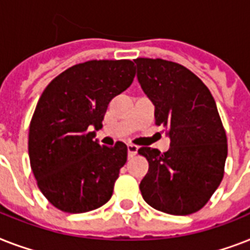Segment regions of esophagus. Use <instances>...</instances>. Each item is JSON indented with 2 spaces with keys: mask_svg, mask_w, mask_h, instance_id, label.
I'll list each match as a JSON object with an SVG mask.
<instances>
[{
  "mask_svg": "<svg viewBox=\"0 0 250 250\" xmlns=\"http://www.w3.org/2000/svg\"><path fill=\"white\" fill-rule=\"evenodd\" d=\"M127 150H128V157H133L137 154V150H139V146L133 144L127 145Z\"/></svg>",
  "mask_w": 250,
  "mask_h": 250,
  "instance_id": "esophagus-1",
  "label": "esophagus"
}]
</instances>
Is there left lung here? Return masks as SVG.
I'll list each match as a JSON object with an SVG mask.
<instances>
[{"mask_svg":"<svg viewBox=\"0 0 250 250\" xmlns=\"http://www.w3.org/2000/svg\"><path fill=\"white\" fill-rule=\"evenodd\" d=\"M137 82L154 105L156 123L170 149L143 146L149 162L140 183L145 202L172 215L196 213L223 178L227 137L208 86L188 68L165 60L137 58Z\"/></svg>","mask_w":250,"mask_h":250,"instance_id":"left-lung-1","label":"left lung"}]
</instances>
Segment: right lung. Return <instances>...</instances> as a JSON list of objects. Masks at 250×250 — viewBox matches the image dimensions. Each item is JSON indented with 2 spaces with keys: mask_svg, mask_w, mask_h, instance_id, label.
I'll use <instances>...</instances> for the list:
<instances>
[{
  "mask_svg": "<svg viewBox=\"0 0 250 250\" xmlns=\"http://www.w3.org/2000/svg\"><path fill=\"white\" fill-rule=\"evenodd\" d=\"M133 78L132 61H88L60 74L41 94L29 125V162L37 186L57 209L86 213L111 197L127 145L101 146L94 136L109 102Z\"/></svg>",
  "mask_w": 250,
  "mask_h": 250,
  "instance_id": "obj_1",
  "label": "right lung"
}]
</instances>
